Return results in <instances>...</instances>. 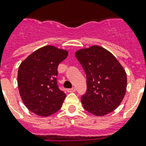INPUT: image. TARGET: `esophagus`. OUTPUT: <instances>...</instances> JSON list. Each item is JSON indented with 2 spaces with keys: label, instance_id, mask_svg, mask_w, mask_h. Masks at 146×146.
Returning a JSON list of instances; mask_svg holds the SVG:
<instances>
[{
  "label": "esophagus",
  "instance_id": "34e87169",
  "mask_svg": "<svg viewBox=\"0 0 146 146\" xmlns=\"http://www.w3.org/2000/svg\"><path fill=\"white\" fill-rule=\"evenodd\" d=\"M67 91L69 93H72V92H75L76 91V88L75 87H72L71 89H68Z\"/></svg>",
  "mask_w": 146,
  "mask_h": 146
}]
</instances>
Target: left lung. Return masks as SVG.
<instances>
[{
    "mask_svg": "<svg viewBox=\"0 0 146 146\" xmlns=\"http://www.w3.org/2000/svg\"><path fill=\"white\" fill-rule=\"evenodd\" d=\"M75 56L87 75V93L81 98L84 108L96 116L113 111L126 93L125 69L111 52L101 46L79 49Z\"/></svg>",
    "mask_w": 146,
    "mask_h": 146,
    "instance_id": "obj_1",
    "label": "left lung"
}]
</instances>
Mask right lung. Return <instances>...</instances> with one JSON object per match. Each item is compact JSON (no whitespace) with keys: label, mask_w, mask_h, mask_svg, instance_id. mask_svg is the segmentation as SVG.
<instances>
[{"label":"right lung","mask_w":146,"mask_h":146,"mask_svg":"<svg viewBox=\"0 0 146 146\" xmlns=\"http://www.w3.org/2000/svg\"><path fill=\"white\" fill-rule=\"evenodd\" d=\"M67 56L65 49L46 46L21 62L18 72V90L30 111L48 117L61 108L66 95L57 85V68Z\"/></svg>","instance_id":"right-lung-1"}]
</instances>
